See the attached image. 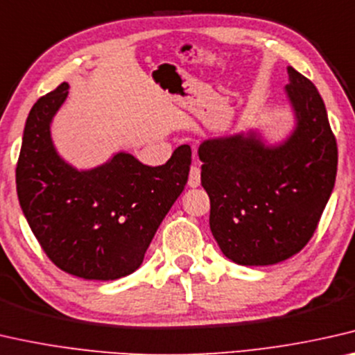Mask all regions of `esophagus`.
Returning a JSON list of instances; mask_svg holds the SVG:
<instances>
[{"label": "esophagus", "instance_id": "34e87169", "mask_svg": "<svg viewBox=\"0 0 355 355\" xmlns=\"http://www.w3.org/2000/svg\"><path fill=\"white\" fill-rule=\"evenodd\" d=\"M188 184L191 188H198L199 184H200V168L198 166H193L191 171H189Z\"/></svg>", "mask_w": 355, "mask_h": 355}]
</instances>
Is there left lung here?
Listing matches in <instances>:
<instances>
[{
    "mask_svg": "<svg viewBox=\"0 0 355 355\" xmlns=\"http://www.w3.org/2000/svg\"><path fill=\"white\" fill-rule=\"evenodd\" d=\"M284 92L293 129L271 144L260 129L200 144V183L210 198V230L223 255L268 266L308 244L336 178L338 148L315 86L288 67Z\"/></svg>",
    "mask_w": 355,
    "mask_h": 355,
    "instance_id": "obj_1",
    "label": "left lung"
}]
</instances>
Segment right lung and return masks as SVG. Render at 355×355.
Instances as JSON below:
<instances>
[{
    "label": "right lung",
    "instance_id": "add662e5",
    "mask_svg": "<svg viewBox=\"0 0 355 355\" xmlns=\"http://www.w3.org/2000/svg\"><path fill=\"white\" fill-rule=\"evenodd\" d=\"M68 89L62 83L30 110L15 168L19 202L55 266L87 280H114L144 263L188 182L191 148L178 146L157 167L119 151L97 167L79 171L59 155L51 135Z\"/></svg>",
    "mask_w": 355,
    "mask_h": 355
}]
</instances>
